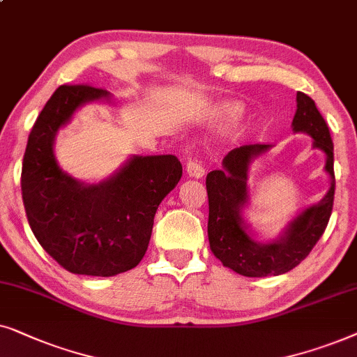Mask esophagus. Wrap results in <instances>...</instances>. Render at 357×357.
Returning <instances> with one entry per match:
<instances>
[{"label": "esophagus", "instance_id": "34e87169", "mask_svg": "<svg viewBox=\"0 0 357 357\" xmlns=\"http://www.w3.org/2000/svg\"><path fill=\"white\" fill-rule=\"evenodd\" d=\"M186 171H188V174L191 176V178H202L204 173H206V168H204L202 161L192 158V160L188 161Z\"/></svg>", "mask_w": 357, "mask_h": 357}]
</instances>
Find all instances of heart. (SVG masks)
<instances>
[{
	"instance_id": "heart-1",
	"label": "heart",
	"mask_w": 357,
	"mask_h": 357,
	"mask_svg": "<svg viewBox=\"0 0 357 357\" xmlns=\"http://www.w3.org/2000/svg\"><path fill=\"white\" fill-rule=\"evenodd\" d=\"M225 112L228 114L230 117H238L241 114V107L240 106H228L225 109Z\"/></svg>"
}]
</instances>
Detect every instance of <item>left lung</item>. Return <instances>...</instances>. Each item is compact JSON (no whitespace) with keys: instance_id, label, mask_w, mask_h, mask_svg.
<instances>
[{"instance_id":"obj_1","label":"left lung","mask_w":357,"mask_h":357,"mask_svg":"<svg viewBox=\"0 0 357 357\" xmlns=\"http://www.w3.org/2000/svg\"><path fill=\"white\" fill-rule=\"evenodd\" d=\"M292 127L296 132L310 135L313 145L325 151V169L331 178V188L317 206L307 208L291 222L279 240L264 245L255 241L246 234V225L240 213L248 201V165L255 156L271 149V145H241L228 151L222 161L223 168L211 171L206 178L208 197L207 235L211 250L223 266L241 275L264 278L294 269L313 250L331 217L336 184L333 140L315 101L305 93H297V112Z\"/></svg>"}]
</instances>
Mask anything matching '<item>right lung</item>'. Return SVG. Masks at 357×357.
<instances>
[{"label":"right lung","mask_w":357,"mask_h":357,"mask_svg":"<svg viewBox=\"0 0 357 357\" xmlns=\"http://www.w3.org/2000/svg\"><path fill=\"white\" fill-rule=\"evenodd\" d=\"M109 98L91 84H63L32 127L22 160L27 222L42 248L73 274L116 275L135 268L149 248L160 202L179 183L174 155L134 156L107 181L86 186L63 173L54 155L56 130L84 102Z\"/></svg>","instance_id":"right-lung-1"}]
</instances>
